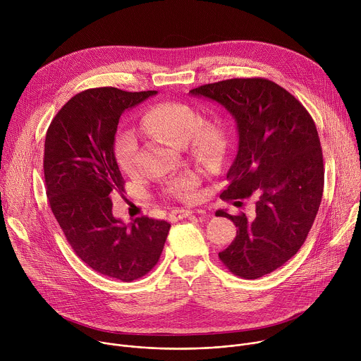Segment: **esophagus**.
I'll use <instances>...</instances> for the list:
<instances>
[{
	"instance_id": "obj_1",
	"label": "esophagus",
	"mask_w": 361,
	"mask_h": 361,
	"mask_svg": "<svg viewBox=\"0 0 361 361\" xmlns=\"http://www.w3.org/2000/svg\"><path fill=\"white\" fill-rule=\"evenodd\" d=\"M192 214V212L190 210H174L169 214V220L170 221H178L181 219H185V217H190Z\"/></svg>"
}]
</instances>
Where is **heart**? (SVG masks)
Returning <instances> with one entry per match:
<instances>
[{
  "label": "heart",
  "instance_id": "heart-1",
  "mask_svg": "<svg viewBox=\"0 0 361 361\" xmlns=\"http://www.w3.org/2000/svg\"><path fill=\"white\" fill-rule=\"evenodd\" d=\"M142 128L173 145H184L192 159L205 167L219 166L227 151V130L216 117L200 118V114L181 102H159L145 111L141 118ZM137 138L131 131H120L114 140V154L120 169L128 176L137 173ZM198 177L185 173L173 180L167 194L178 201L197 198Z\"/></svg>",
  "mask_w": 361,
  "mask_h": 361
}]
</instances>
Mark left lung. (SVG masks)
<instances>
[{"label": "left lung", "instance_id": "obj_1", "mask_svg": "<svg viewBox=\"0 0 361 361\" xmlns=\"http://www.w3.org/2000/svg\"><path fill=\"white\" fill-rule=\"evenodd\" d=\"M190 94L219 102L237 124L238 151L220 197L234 205L257 198L252 219L216 213L237 227L219 257L238 277H263L300 250L317 216L324 164L316 124L294 95L267 78H231Z\"/></svg>", "mask_w": 361, "mask_h": 361}]
</instances>
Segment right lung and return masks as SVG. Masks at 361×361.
Listing matches in <instances>:
<instances>
[{
    "label": "right lung",
    "mask_w": 361,
    "mask_h": 361,
    "mask_svg": "<svg viewBox=\"0 0 361 361\" xmlns=\"http://www.w3.org/2000/svg\"><path fill=\"white\" fill-rule=\"evenodd\" d=\"M157 91L114 87L74 95L51 121L44 145L45 190L64 235L94 271L133 281L159 263L170 223L113 216L111 192L124 191L114 140L121 114Z\"/></svg>",
    "instance_id": "obj_1"
}]
</instances>
